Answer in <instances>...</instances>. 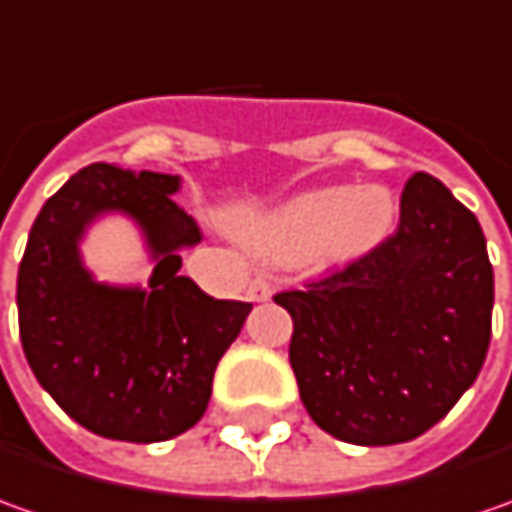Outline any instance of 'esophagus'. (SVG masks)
I'll return each instance as SVG.
<instances>
[{"instance_id":"34e87169","label":"esophagus","mask_w":512,"mask_h":512,"mask_svg":"<svg viewBox=\"0 0 512 512\" xmlns=\"http://www.w3.org/2000/svg\"><path fill=\"white\" fill-rule=\"evenodd\" d=\"M247 296H250V302H267L270 296H273V285L267 282V279H253L250 282V290H247Z\"/></svg>"}]
</instances>
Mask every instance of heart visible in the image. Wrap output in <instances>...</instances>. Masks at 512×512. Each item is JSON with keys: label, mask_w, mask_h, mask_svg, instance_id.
<instances>
[{"label": "heart", "mask_w": 512, "mask_h": 512, "mask_svg": "<svg viewBox=\"0 0 512 512\" xmlns=\"http://www.w3.org/2000/svg\"><path fill=\"white\" fill-rule=\"evenodd\" d=\"M396 213V199L384 187H316L245 222L242 239L256 253L285 262L319 253L330 259H356L384 242L396 225Z\"/></svg>", "instance_id": "b5f03b06"}]
</instances>
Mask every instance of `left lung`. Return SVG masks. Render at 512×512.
<instances>
[{
    "mask_svg": "<svg viewBox=\"0 0 512 512\" xmlns=\"http://www.w3.org/2000/svg\"><path fill=\"white\" fill-rule=\"evenodd\" d=\"M310 419L350 444L410 442L476 382L490 344L482 225L433 179L404 185L399 230L339 273L273 296Z\"/></svg>",
    "mask_w": 512,
    "mask_h": 512,
    "instance_id": "left-lung-1",
    "label": "left lung"
}]
</instances>
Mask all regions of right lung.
<instances>
[{
  "label": "right lung",
  "mask_w": 512,
  "mask_h": 512,
  "mask_svg": "<svg viewBox=\"0 0 512 512\" xmlns=\"http://www.w3.org/2000/svg\"><path fill=\"white\" fill-rule=\"evenodd\" d=\"M179 187L170 173L88 165L39 210L19 265V336L33 376L73 422L116 442H168L199 422L216 364L253 307L179 276V253L202 242L173 202ZM108 212L146 236L145 288L96 283L81 262L78 242Z\"/></svg>",
  "instance_id": "right-lung-1"
}]
</instances>
